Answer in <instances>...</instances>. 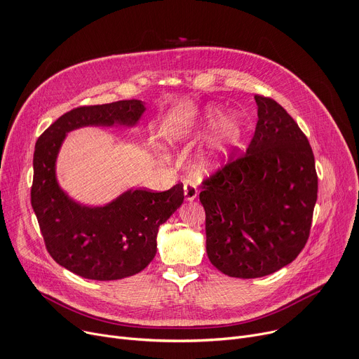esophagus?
<instances>
[{"mask_svg":"<svg viewBox=\"0 0 359 359\" xmlns=\"http://www.w3.org/2000/svg\"><path fill=\"white\" fill-rule=\"evenodd\" d=\"M199 194V190H198V186L194 183H186L184 184V199L187 202H193L194 199L198 198Z\"/></svg>","mask_w":359,"mask_h":359,"instance_id":"1","label":"esophagus"}]
</instances>
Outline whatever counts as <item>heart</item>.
Returning <instances> with one entry per match:
<instances>
[{"mask_svg": "<svg viewBox=\"0 0 359 359\" xmlns=\"http://www.w3.org/2000/svg\"><path fill=\"white\" fill-rule=\"evenodd\" d=\"M222 117V110L206 106L194 118H183L170 126L165 132V143L179 147L199 140ZM245 137V123L236 113L222 118L208 142V146L193 160V172L199 177H209L217 173L231 158L232 153L242 144Z\"/></svg>", "mask_w": 359, "mask_h": 359, "instance_id": "heart-1", "label": "heart"}]
</instances>
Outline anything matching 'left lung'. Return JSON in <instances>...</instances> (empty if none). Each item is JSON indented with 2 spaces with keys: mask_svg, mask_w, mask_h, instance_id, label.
I'll return each instance as SVG.
<instances>
[{
  "mask_svg": "<svg viewBox=\"0 0 359 359\" xmlns=\"http://www.w3.org/2000/svg\"><path fill=\"white\" fill-rule=\"evenodd\" d=\"M257 123L246 154L203 182L206 252L222 273L252 279L304 249L318 196L306 136L275 100L255 95Z\"/></svg>",
  "mask_w": 359,
  "mask_h": 359,
  "instance_id": "obj_1",
  "label": "left lung"
}]
</instances>
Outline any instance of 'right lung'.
Here are the masks:
<instances>
[{
  "label": "right lung",
  "instance_id": "obj_1",
  "mask_svg": "<svg viewBox=\"0 0 359 359\" xmlns=\"http://www.w3.org/2000/svg\"><path fill=\"white\" fill-rule=\"evenodd\" d=\"M144 111L140 100L77 107L36 143L31 206L51 257L81 278L117 280L142 272L156 255L160 224L183 203V184H176L158 193L128 189L104 206H86L57 182L55 163L67 133L87 126L135 127Z\"/></svg>",
  "mask_w": 359,
  "mask_h": 359
}]
</instances>
